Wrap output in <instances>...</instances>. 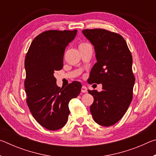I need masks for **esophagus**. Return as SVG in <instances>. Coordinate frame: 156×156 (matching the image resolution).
<instances>
[{
  "label": "esophagus",
  "instance_id": "1",
  "mask_svg": "<svg viewBox=\"0 0 156 156\" xmlns=\"http://www.w3.org/2000/svg\"><path fill=\"white\" fill-rule=\"evenodd\" d=\"M87 91V88L85 86L83 85L81 88V92H83V93H86Z\"/></svg>",
  "mask_w": 156,
  "mask_h": 156
}]
</instances>
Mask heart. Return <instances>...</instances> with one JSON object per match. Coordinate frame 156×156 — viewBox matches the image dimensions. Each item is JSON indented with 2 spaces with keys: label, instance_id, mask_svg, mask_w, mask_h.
I'll return each mask as SVG.
<instances>
[{
  "label": "heart",
  "instance_id": "heart-1",
  "mask_svg": "<svg viewBox=\"0 0 156 156\" xmlns=\"http://www.w3.org/2000/svg\"><path fill=\"white\" fill-rule=\"evenodd\" d=\"M88 44H89L87 43H80V44H79V49L81 48V47H84V46L88 45Z\"/></svg>",
  "mask_w": 156,
  "mask_h": 156
}]
</instances>
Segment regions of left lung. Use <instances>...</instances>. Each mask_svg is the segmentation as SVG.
I'll list each match as a JSON object with an SVG mask.
<instances>
[{
  "instance_id": "1",
  "label": "left lung",
  "mask_w": 156,
  "mask_h": 156,
  "mask_svg": "<svg viewBox=\"0 0 156 156\" xmlns=\"http://www.w3.org/2000/svg\"><path fill=\"white\" fill-rule=\"evenodd\" d=\"M83 33L94 46L97 60L89 83L102 84L100 92L88 90L94 98L90 112L98 125L112 126L123 117L133 98L135 77L131 51L119 34L104 29H87Z\"/></svg>"
}]
</instances>
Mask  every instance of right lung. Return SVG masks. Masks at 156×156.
I'll use <instances>...</instances> for the list:
<instances>
[{
    "instance_id": "obj_1",
    "label": "right lung",
    "mask_w": 156,
    "mask_h": 156,
    "mask_svg": "<svg viewBox=\"0 0 156 156\" xmlns=\"http://www.w3.org/2000/svg\"><path fill=\"white\" fill-rule=\"evenodd\" d=\"M76 33V30L44 31L31 42L26 55V101L34 118L48 130L65 125L70 112L69 102L81 91L82 84L77 81L59 87L54 76L62 69L65 48Z\"/></svg>"
}]
</instances>
